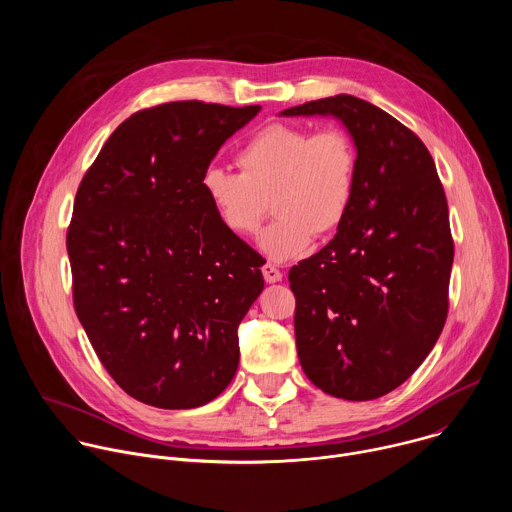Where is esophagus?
Masks as SVG:
<instances>
[{
	"label": "esophagus",
	"instance_id": "esophagus-1",
	"mask_svg": "<svg viewBox=\"0 0 512 512\" xmlns=\"http://www.w3.org/2000/svg\"><path fill=\"white\" fill-rule=\"evenodd\" d=\"M261 271H263V277H265V281L267 283H277V281H281V271L275 267V265H271V263H265L263 267H261Z\"/></svg>",
	"mask_w": 512,
	"mask_h": 512
}]
</instances>
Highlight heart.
Instances as JSON below:
<instances>
[{"instance_id": "1", "label": "heart", "mask_w": 512, "mask_h": 512, "mask_svg": "<svg viewBox=\"0 0 512 512\" xmlns=\"http://www.w3.org/2000/svg\"><path fill=\"white\" fill-rule=\"evenodd\" d=\"M241 172L208 166L202 190L218 221L233 235L257 233L271 198L275 221L259 247L273 261L302 255L316 235L336 231L350 210L358 156L342 127L312 131L298 123H271L237 154Z\"/></svg>"}]
</instances>
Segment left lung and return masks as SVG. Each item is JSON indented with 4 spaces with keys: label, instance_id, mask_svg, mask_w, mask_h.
Wrapping results in <instances>:
<instances>
[{
    "label": "left lung",
    "instance_id": "1",
    "mask_svg": "<svg viewBox=\"0 0 512 512\" xmlns=\"http://www.w3.org/2000/svg\"><path fill=\"white\" fill-rule=\"evenodd\" d=\"M281 115L340 119L358 156L336 237L289 269L302 369L332 397H383L417 371L448 318L454 241L444 186L423 141L369 101L336 95Z\"/></svg>",
    "mask_w": 512,
    "mask_h": 512
}]
</instances>
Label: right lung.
<instances>
[{"label": "right lung", "instance_id": "1", "mask_svg": "<svg viewBox=\"0 0 512 512\" xmlns=\"http://www.w3.org/2000/svg\"><path fill=\"white\" fill-rule=\"evenodd\" d=\"M259 111L202 101L137 111L77 190L66 233L75 312L113 381L145 405H206L237 373L261 255L218 221L202 174Z\"/></svg>", "mask_w": 512, "mask_h": 512}]
</instances>
